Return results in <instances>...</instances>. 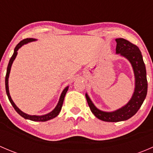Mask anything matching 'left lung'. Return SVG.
<instances>
[{
	"label": "left lung",
	"instance_id": "left-lung-1",
	"mask_svg": "<svg viewBox=\"0 0 153 153\" xmlns=\"http://www.w3.org/2000/svg\"><path fill=\"white\" fill-rule=\"evenodd\" d=\"M116 54L124 57L130 63L135 76L134 92L127 104L122 107L112 111L106 112L98 109L87 93L86 98L90 110L96 118L106 122H118L126 121L133 116L138 111L147 93V80L146 67L139 48L124 38H116Z\"/></svg>",
	"mask_w": 153,
	"mask_h": 153
}]
</instances>
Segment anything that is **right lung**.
<instances>
[{"label": "right lung", "instance_id": "add662e5", "mask_svg": "<svg viewBox=\"0 0 153 153\" xmlns=\"http://www.w3.org/2000/svg\"><path fill=\"white\" fill-rule=\"evenodd\" d=\"M36 41L37 39H35V38H27V39H24L23 40V41H21V42H20L19 44L15 47V49H14L13 55H12V56L11 57L10 62H9L8 67H7V75H6V78H5L6 92H7V96H8V98L9 100H10L11 104H12V106H13L14 109H15V111H16V112L21 115V116H22L23 118H24L25 119L31 120V121H49V120L52 119V118H55L56 116H58L59 112H61V108H62L63 103H64V98H65V95L66 94H67L68 89H69V86H67V87L64 88L63 92H61V96H60V98H59V101H58V104H57L56 106H55V109H54L52 111H51L50 112H49V113L45 114V115H29V114L25 113V112H24L23 111H21L18 106L15 105L14 101H12V98H11L10 96V91H9V77H10L11 67H12V64H13V61H15V58H16L17 55H18V50L21 47L25 45V44H28V43L32 42V41Z\"/></svg>", "mask_w": 153, "mask_h": 153}]
</instances>
